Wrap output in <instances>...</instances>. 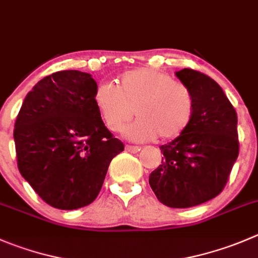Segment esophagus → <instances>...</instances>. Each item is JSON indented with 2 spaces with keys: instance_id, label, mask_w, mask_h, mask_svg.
<instances>
[{
  "instance_id": "obj_1",
  "label": "esophagus",
  "mask_w": 258,
  "mask_h": 258,
  "mask_svg": "<svg viewBox=\"0 0 258 258\" xmlns=\"http://www.w3.org/2000/svg\"><path fill=\"white\" fill-rule=\"evenodd\" d=\"M124 149H126L127 152H132V154H136V152H139L140 150H141V147L131 146V145H126V147H124Z\"/></svg>"
}]
</instances>
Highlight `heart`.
<instances>
[{"label": "heart", "mask_w": 258, "mask_h": 258, "mask_svg": "<svg viewBox=\"0 0 258 258\" xmlns=\"http://www.w3.org/2000/svg\"><path fill=\"white\" fill-rule=\"evenodd\" d=\"M117 86L99 84L93 102L104 126L117 132L132 117L137 118L123 130L136 142L171 140L190 126L196 99L189 87L171 76L151 68H136L121 74Z\"/></svg>", "instance_id": "heart-1"}]
</instances>
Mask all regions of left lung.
Wrapping results in <instances>:
<instances>
[{
  "label": "left lung",
  "instance_id": "8db88e82",
  "mask_svg": "<svg viewBox=\"0 0 258 258\" xmlns=\"http://www.w3.org/2000/svg\"><path fill=\"white\" fill-rule=\"evenodd\" d=\"M175 76L192 92L196 112L184 134L160 146L164 159L149 184L165 206L190 208L216 198L226 186L239 151L237 113L211 77L187 68Z\"/></svg>",
  "mask_w": 258,
  "mask_h": 258
}]
</instances>
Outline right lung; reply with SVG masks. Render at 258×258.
<instances>
[{
	"label": "right lung",
	"instance_id": "obj_1",
	"mask_svg": "<svg viewBox=\"0 0 258 258\" xmlns=\"http://www.w3.org/2000/svg\"><path fill=\"white\" fill-rule=\"evenodd\" d=\"M91 74L61 71L37 82L15 122L20 174L49 206L73 211L101 191L124 146L99 117Z\"/></svg>",
	"mask_w": 258,
	"mask_h": 258
}]
</instances>
